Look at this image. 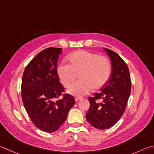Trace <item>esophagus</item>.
<instances>
[{"mask_svg":"<svg viewBox=\"0 0 154 154\" xmlns=\"http://www.w3.org/2000/svg\"><path fill=\"white\" fill-rule=\"evenodd\" d=\"M80 99H81V98H79V97H75V101H80Z\"/></svg>","mask_w":154,"mask_h":154,"instance_id":"1","label":"esophagus"}]
</instances>
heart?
I'll use <instances>...</instances> for the list:
<instances>
[{
    "mask_svg": "<svg viewBox=\"0 0 154 154\" xmlns=\"http://www.w3.org/2000/svg\"><path fill=\"white\" fill-rule=\"evenodd\" d=\"M69 61L70 64L62 62L58 65L57 74L65 88L71 87L79 75L81 81L67 91L71 95H86L93 89H101L108 81L111 65L106 57L80 50L70 55Z\"/></svg>",
    "mask_w": 154,
    "mask_h": 154,
    "instance_id": "obj_1",
    "label": "heart"
}]
</instances>
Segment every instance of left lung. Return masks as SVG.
<instances>
[{"mask_svg":"<svg viewBox=\"0 0 154 154\" xmlns=\"http://www.w3.org/2000/svg\"><path fill=\"white\" fill-rule=\"evenodd\" d=\"M111 61L112 72L109 81L100 92L90 97L89 109L86 114L88 122L97 129H107L114 126L125 111L131 90L129 69L116 53L104 48ZM101 99L102 102L96 101Z\"/></svg>","mask_w":154,"mask_h":154,"instance_id":"obj_1","label":"left lung"}]
</instances>
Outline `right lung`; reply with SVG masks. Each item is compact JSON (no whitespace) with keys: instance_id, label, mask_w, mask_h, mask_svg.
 <instances>
[{"instance_id":"obj_1","label":"right lung","mask_w":154,"mask_h":154,"mask_svg":"<svg viewBox=\"0 0 154 154\" xmlns=\"http://www.w3.org/2000/svg\"><path fill=\"white\" fill-rule=\"evenodd\" d=\"M61 48H48L40 52L24 70L21 83L23 106L38 128L53 133L66 121L69 109L74 106V97L65 95L57 74V62Z\"/></svg>"}]
</instances>
